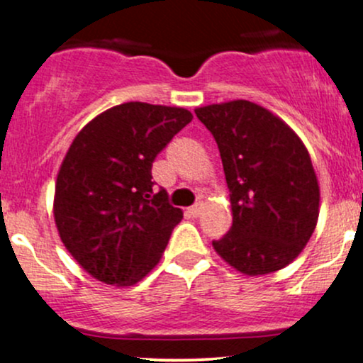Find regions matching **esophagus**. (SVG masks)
I'll return each mask as SVG.
<instances>
[{
    "instance_id": "34e87169",
    "label": "esophagus",
    "mask_w": 363,
    "mask_h": 363,
    "mask_svg": "<svg viewBox=\"0 0 363 363\" xmlns=\"http://www.w3.org/2000/svg\"><path fill=\"white\" fill-rule=\"evenodd\" d=\"M201 211H203V203H196L194 206L187 208V213H189L191 216H199L201 215Z\"/></svg>"
}]
</instances>
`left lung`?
<instances>
[{
    "instance_id": "obj_1",
    "label": "left lung",
    "mask_w": 363,
    "mask_h": 363,
    "mask_svg": "<svg viewBox=\"0 0 363 363\" xmlns=\"http://www.w3.org/2000/svg\"><path fill=\"white\" fill-rule=\"evenodd\" d=\"M213 135L230 191L232 227L215 251L257 277L290 264L319 216V184L306 145L285 121L249 101L198 107Z\"/></svg>"
}]
</instances>
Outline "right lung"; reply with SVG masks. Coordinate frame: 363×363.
<instances>
[{
	"label": "right lung",
	"instance_id": "1",
	"mask_svg": "<svg viewBox=\"0 0 363 363\" xmlns=\"http://www.w3.org/2000/svg\"><path fill=\"white\" fill-rule=\"evenodd\" d=\"M182 107L126 102L77 135L56 179L54 222L78 264L99 281L131 286L160 261L181 208L153 189L152 165L191 123Z\"/></svg>",
	"mask_w": 363,
	"mask_h": 363
}]
</instances>
